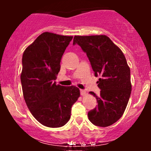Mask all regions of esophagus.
I'll use <instances>...</instances> for the list:
<instances>
[{"label": "esophagus", "mask_w": 151, "mask_h": 151, "mask_svg": "<svg viewBox=\"0 0 151 151\" xmlns=\"http://www.w3.org/2000/svg\"><path fill=\"white\" fill-rule=\"evenodd\" d=\"M80 93L81 96H84V95H86V91L85 90H83V89H81L80 90Z\"/></svg>", "instance_id": "esophagus-1"}]
</instances>
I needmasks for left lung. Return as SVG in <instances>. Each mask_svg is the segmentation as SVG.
Returning a JSON list of instances; mask_svg holds the SVG:
<instances>
[{
  "label": "left lung",
  "instance_id": "obj_1",
  "mask_svg": "<svg viewBox=\"0 0 151 151\" xmlns=\"http://www.w3.org/2000/svg\"><path fill=\"white\" fill-rule=\"evenodd\" d=\"M86 53L101 89L99 96L89 92L98 106L88 112L95 126L106 127L116 123L124 113L131 92V71L120 48L106 35L74 36L73 45Z\"/></svg>",
  "mask_w": 151,
  "mask_h": 151
}]
</instances>
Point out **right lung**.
<instances>
[{
    "instance_id": "right-lung-1",
    "label": "right lung",
    "mask_w": 151,
    "mask_h": 151,
    "mask_svg": "<svg viewBox=\"0 0 151 151\" xmlns=\"http://www.w3.org/2000/svg\"><path fill=\"white\" fill-rule=\"evenodd\" d=\"M72 36L43 32L22 55L20 74L22 93L31 114L43 126L65 125L71 109L80 96L77 86L56 84L60 62Z\"/></svg>"
}]
</instances>
